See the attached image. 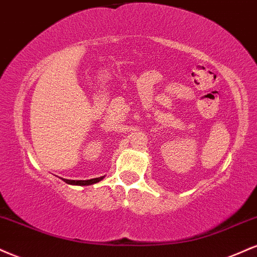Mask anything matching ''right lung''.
I'll return each instance as SVG.
<instances>
[{
  "instance_id": "obj_1",
  "label": "right lung",
  "mask_w": 257,
  "mask_h": 257,
  "mask_svg": "<svg viewBox=\"0 0 257 257\" xmlns=\"http://www.w3.org/2000/svg\"><path fill=\"white\" fill-rule=\"evenodd\" d=\"M103 179V177H99V178H93V179H89V180H69V179H63V182L71 184V185H91V184H95L99 182V180Z\"/></svg>"
}]
</instances>
